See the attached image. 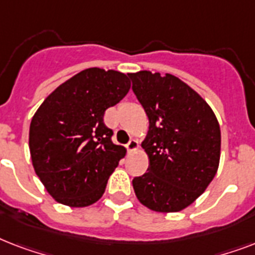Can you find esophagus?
Listing matches in <instances>:
<instances>
[{
	"instance_id": "34e87169",
	"label": "esophagus",
	"mask_w": 255,
	"mask_h": 255,
	"mask_svg": "<svg viewBox=\"0 0 255 255\" xmlns=\"http://www.w3.org/2000/svg\"><path fill=\"white\" fill-rule=\"evenodd\" d=\"M137 147H139V144H137V141H136V140H129V143L126 145V148H127L129 152L137 149Z\"/></svg>"
}]
</instances>
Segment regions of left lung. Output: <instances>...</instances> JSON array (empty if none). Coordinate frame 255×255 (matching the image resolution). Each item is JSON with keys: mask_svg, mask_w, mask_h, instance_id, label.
<instances>
[{"mask_svg": "<svg viewBox=\"0 0 255 255\" xmlns=\"http://www.w3.org/2000/svg\"><path fill=\"white\" fill-rule=\"evenodd\" d=\"M149 120L143 141L149 165L132 180L136 197L155 212H178L208 188L217 172L221 132L205 100L178 78L128 74Z\"/></svg>", "mask_w": 255, "mask_h": 255, "instance_id": "8db88e82", "label": "left lung"}]
</instances>
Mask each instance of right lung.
Segmentation results:
<instances>
[{"mask_svg": "<svg viewBox=\"0 0 255 255\" xmlns=\"http://www.w3.org/2000/svg\"><path fill=\"white\" fill-rule=\"evenodd\" d=\"M129 87L123 73L83 70L51 92L33 116V167L58 202L82 208L103 196L108 177L126 155V148L112 143L114 131L103 116Z\"/></svg>", "mask_w": 255, "mask_h": 255, "instance_id": "right-lung-1", "label": "right lung"}]
</instances>
